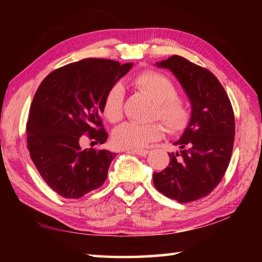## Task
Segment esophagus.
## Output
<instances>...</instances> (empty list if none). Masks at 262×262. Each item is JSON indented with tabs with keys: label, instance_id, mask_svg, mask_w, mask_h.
<instances>
[{
	"label": "esophagus",
	"instance_id": "1",
	"mask_svg": "<svg viewBox=\"0 0 262 262\" xmlns=\"http://www.w3.org/2000/svg\"><path fill=\"white\" fill-rule=\"evenodd\" d=\"M127 152H132V154H135V155H139V156H147L149 154L148 150H127Z\"/></svg>",
	"mask_w": 262,
	"mask_h": 262
}]
</instances>
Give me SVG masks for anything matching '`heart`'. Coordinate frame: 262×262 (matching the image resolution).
Segmentation results:
<instances>
[{
	"label": "heart",
	"mask_w": 262,
	"mask_h": 262,
	"mask_svg": "<svg viewBox=\"0 0 262 262\" xmlns=\"http://www.w3.org/2000/svg\"><path fill=\"white\" fill-rule=\"evenodd\" d=\"M133 85L154 100L151 117L158 118L168 133L177 134L184 130L190 120V112L186 101L177 94L173 82L164 75L144 72L133 79ZM103 112L111 122L120 121L123 117V88L114 84L105 96ZM164 129L161 123L125 122L112 133V141L117 147L140 149L162 139Z\"/></svg>",
	"instance_id": "1"
}]
</instances>
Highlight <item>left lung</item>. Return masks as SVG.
Segmentation results:
<instances>
[{
  "label": "left lung",
  "instance_id": "left-lung-1",
  "mask_svg": "<svg viewBox=\"0 0 262 262\" xmlns=\"http://www.w3.org/2000/svg\"><path fill=\"white\" fill-rule=\"evenodd\" d=\"M179 79L192 104L187 128L174 142L180 152H171L162 172H154L158 192L180 203L210 194L229 166L234 141L232 105L219 79L206 68L183 56L172 55L156 63Z\"/></svg>",
  "mask_w": 262,
  "mask_h": 262
}]
</instances>
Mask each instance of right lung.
<instances>
[{"label":"right lung","mask_w":262,"mask_h":262,"mask_svg":"<svg viewBox=\"0 0 262 262\" xmlns=\"http://www.w3.org/2000/svg\"><path fill=\"white\" fill-rule=\"evenodd\" d=\"M132 66L96 57L73 62L47 75L35 92L28 149L41 178L62 198H82L107 178L115 154L82 149L79 142L84 134L99 144L107 140L100 119L105 96Z\"/></svg>","instance_id":"obj_1"}]
</instances>
